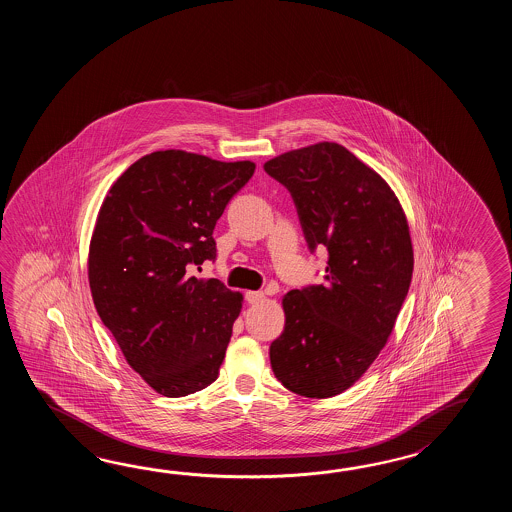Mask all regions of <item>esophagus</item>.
Wrapping results in <instances>:
<instances>
[{
	"mask_svg": "<svg viewBox=\"0 0 512 512\" xmlns=\"http://www.w3.org/2000/svg\"><path fill=\"white\" fill-rule=\"evenodd\" d=\"M245 298H247L249 304H260L265 300V293L263 291H247Z\"/></svg>",
	"mask_w": 512,
	"mask_h": 512,
	"instance_id": "obj_1",
	"label": "esophagus"
}]
</instances>
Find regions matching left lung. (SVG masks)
Returning a JSON list of instances; mask_svg holds the SVG:
<instances>
[{"instance_id":"left-lung-1","label":"left lung","mask_w":512,"mask_h":512,"mask_svg":"<svg viewBox=\"0 0 512 512\" xmlns=\"http://www.w3.org/2000/svg\"><path fill=\"white\" fill-rule=\"evenodd\" d=\"M263 168L291 192L311 252L327 249L326 283L283 296L272 371L302 397H333L359 381L392 335L414 272L410 227L390 185L337 142L282 153Z\"/></svg>"}]
</instances>
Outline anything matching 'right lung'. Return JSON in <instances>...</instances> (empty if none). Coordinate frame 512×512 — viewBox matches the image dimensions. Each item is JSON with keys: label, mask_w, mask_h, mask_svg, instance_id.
Wrapping results in <instances>:
<instances>
[{"label": "right lung", "mask_w": 512, "mask_h": 512, "mask_svg": "<svg viewBox=\"0 0 512 512\" xmlns=\"http://www.w3.org/2000/svg\"><path fill=\"white\" fill-rule=\"evenodd\" d=\"M254 170L183 150L148 153L98 212L87 258L93 302L126 362L164 397L218 379L243 296L192 271L216 258L214 227Z\"/></svg>", "instance_id": "add662e5"}]
</instances>
